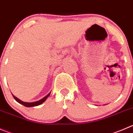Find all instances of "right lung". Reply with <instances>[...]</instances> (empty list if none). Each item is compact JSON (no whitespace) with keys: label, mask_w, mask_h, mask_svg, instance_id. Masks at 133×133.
Wrapping results in <instances>:
<instances>
[{"label":"right lung","mask_w":133,"mask_h":133,"mask_svg":"<svg viewBox=\"0 0 133 133\" xmlns=\"http://www.w3.org/2000/svg\"><path fill=\"white\" fill-rule=\"evenodd\" d=\"M50 94H51V93H49V94H48L47 95H46L45 97H44L43 98V99H42L41 100H39V101H36V102H33V103H26V102H23V101H21L20 99H19L18 98H17L16 97H15L14 95H13V97H14V99H15V101H17L18 103H19L20 104H21V105H24V107H35V106H38V105H41L42 103H43V102H44L45 101L46 99H47V98L50 95Z\"/></svg>","instance_id":"1"}]
</instances>
